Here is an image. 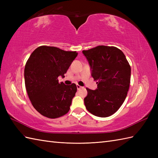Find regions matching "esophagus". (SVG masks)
I'll return each mask as SVG.
<instances>
[{
	"mask_svg": "<svg viewBox=\"0 0 158 158\" xmlns=\"http://www.w3.org/2000/svg\"><path fill=\"white\" fill-rule=\"evenodd\" d=\"M77 89L79 90V89H81L82 88V87L79 85H77Z\"/></svg>",
	"mask_w": 158,
	"mask_h": 158,
	"instance_id": "1",
	"label": "esophagus"
}]
</instances>
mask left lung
I'll return each instance as SVG.
<instances>
[{
    "mask_svg": "<svg viewBox=\"0 0 158 158\" xmlns=\"http://www.w3.org/2000/svg\"><path fill=\"white\" fill-rule=\"evenodd\" d=\"M91 75L98 80L95 90L86 88L87 110L94 115H112L122 105L128 92L131 68L124 53L115 47L99 45L82 52Z\"/></svg>",
    "mask_w": 158,
    "mask_h": 158,
    "instance_id": "obj_1",
    "label": "left lung"
}]
</instances>
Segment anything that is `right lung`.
<instances>
[{
  "label": "right lung",
  "mask_w": 158,
  "mask_h": 158,
  "mask_svg": "<svg viewBox=\"0 0 158 158\" xmlns=\"http://www.w3.org/2000/svg\"><path fill=\"white\" fill-rule=\"evenodd\" d=\"M77 54L40 46L29 57L24 69L25 85L32 106L42 115L55 119L69 111L77 86L59 83L58 77H64Z\"/></svg>",
  "instance_id": "add662e5"
}]
</instances>
